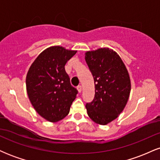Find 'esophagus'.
Returning <instances> with one entry per match:
<instances>
[{"mask_svg": "<svg viewBox=\"0 0 160 160\" xmlns=\"http://www.w3.org/2000/svg\"><path fill=\"white\" fill-rule=\"evenodd\" d=\"M77 89H78V92H81V91H82V87H81V86H78V87H77Z\"/></svg>", "mask_w": 160, "mask_h": 160, "instance_id": "esophagus-1", "label": "esophagus"}]
</instances>
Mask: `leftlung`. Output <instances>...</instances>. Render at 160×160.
<instances>
[{"mask_svg": "<svg viewBox=\"0 0 160 160\" xmlns=\"http://www.w3.org/2000/svg\"><path fill=\"white\" fill-rule=\"evenodd\" d=\"M85 59L95 82V97L86 108L96 123L106 125L115 120L126 107L131 91L129 75L115 51L100 48L88 51Z\"/></svg>", "mask_w": 160, "mask_h": 160, "instance_id": "left-lung-1", "label": "left lung"}]
</instances>
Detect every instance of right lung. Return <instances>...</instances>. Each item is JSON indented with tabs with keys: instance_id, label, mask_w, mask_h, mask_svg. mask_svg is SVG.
<instances>
[{
	"instance_id": "obj_1",
	"label": "right lung",
	"mask_w": 160,
	"mask_h": 160,
	"mask_svg": "<svg viewBox=\"0 0 160 160\" xmlns=\"http://www.w3.org/2000/svg\"><path fill=\"white\" fill-rule=\"evenodd\" d=\"M77 51L55 46L46 49L28 71L26 89L35 111L49 122H58L68 114L78 90L71 85L65 65Z\"/></svg>"
}]
</instances>
